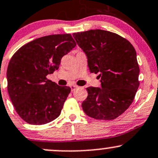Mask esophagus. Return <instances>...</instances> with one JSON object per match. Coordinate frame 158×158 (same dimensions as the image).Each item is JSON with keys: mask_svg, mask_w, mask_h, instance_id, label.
I'll return each instance as SVG.
<instances>
[{"mask_svg": "<svg viewBox=\"0 0 158 158\" xmlns=\"http://www.w3.org/2000/svg\"><path fill=\"white\" fill-rule=\"evenodd\" d=\"M78 86L76 85H70V88H71V91H73L74 90H76V88H77Z\"/></svg>", "mask_w": 158, "mask_h": 158, "instance_id": "obj_1", "label": "esophagus"}]
</instances>
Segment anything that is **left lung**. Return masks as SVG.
<instances>
[{
	"mask_svg": "<svg viewBox=\"0 0 158 158\" xmlns=\"http://www.w3.org/2000/svg\"><path fill=\"white\" fill-rule=\"evenodd\" d=\"M85 53L91 73H99L100 88H87L82 110L89 117L112 120L132 103L139 82L136 50L129 41L110 31L90 30L73 34Z\"/></svg>",
	"mask_w": 158,
	"mask_h": 158,
	"instance_id": "8db88e82",
	"label": "left lung"
}]
</instances>
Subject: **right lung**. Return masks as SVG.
Segmentation results:
<instances>
[{
	"label": "right lung",
	"instance_id": "right-lung-1",
	"mask_svg": "<svg viewBox=\"0 0 158 158\" xmlns=\"http://www.w3.org/2000/svg\"><path fill=\"white\" fill-rule=\"evenodd\" d=\"M76 43L70 34L34 40L22 46L9 63L6 78L10 100L19 115L31 124H45L60 115L70 88L46 78Z\"/></svg>",
	"mask_w": 158,
	"mask_h": 158
}]
</instances>
